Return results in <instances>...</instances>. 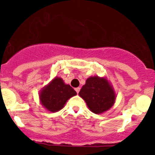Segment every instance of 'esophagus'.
<instances>
[{
  "label": "esophagus",
  "mask_w": 155,
  "mask_h": 155,
  "mask_svg": "<svg viewBox=\"0 0 155 155\" xmlns=\"http://www.w3.org/2000/svg\"><path fill=\"white\" fill-rule=\"evenodd\" d=\"M80 87H76V88H75V90H76V92H77V93H79V91H80Z\"/></svg>",
  "instance_id": "obj_1"
}]
</instances>
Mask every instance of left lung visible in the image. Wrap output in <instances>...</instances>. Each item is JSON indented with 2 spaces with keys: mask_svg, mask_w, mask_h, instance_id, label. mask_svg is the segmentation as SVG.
<instances>
[{
  "mask_svg": "<svg viewBox=\"0 0 155 155\" xmlns=\"http://www.w3.org/2000/svg\"><path fill=\"white\" fill-rule=\"evenodd\" d=\"M79 95L90 111L96 114L110 109L116 100L115 92L108 80L98 76L89 77Z\"/></svg>",
  "mask_w": 155,
  "mask_h": 155,
  "instance_id": "left-lung-1",
  "label": "left lung"
}]
</instances>
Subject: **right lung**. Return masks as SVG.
<instances>
[{"instance_id":"add662e5","label":"right lung","mask_w":155,"mask_h":155,"mask_svg":"<svg viewBox=\"0 0 155 155\" xmlns=\"http://www.w3.org/2000/svg\"><path fill=\"white\" fill-rule=\"evenodd\" d=\"M76 92L69 84H65L60 77H55L41 90L39 97L42 106L51 112H57L64 107L69 98Z\"/></svg>"}]
</instances>
